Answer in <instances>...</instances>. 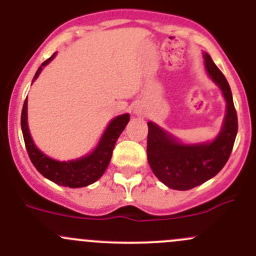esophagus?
I'll return each instance as SVG.
<instances>
[{
  "instance_id": "34e87169",
  "label": "esophagus",
  "mask_w": 256,
  "mask_h": 256,
  "mask_svg": "<svg viewBox=\"0 0 256 256\" xmlns=\"http://www.w3.org/2000/svg\"><path fill=\"white\" fill-rule=\"evenodd\" d=\"M138 114H140V112H138Z\"/></svg>"
}]
</instances>
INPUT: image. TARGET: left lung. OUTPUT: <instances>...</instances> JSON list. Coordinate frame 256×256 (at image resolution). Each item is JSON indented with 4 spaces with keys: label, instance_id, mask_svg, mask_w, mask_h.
I'll list each match as a JSON object with an SVG mask.
<instances>
[{
    "label": "left lung",
    "instance_id": "8db88e82",
    "mask_svg": "<svg viewBox=\"0 0 256 256\" xmlns=\"http://www.w3.org/2000/svg\"><path fill=\"white\" fill-rule=\"evenodd\" d=\"M209 78L220 88L226 102L220 132L210 142L186 144L150 121L147 160L154 176L172 190H187L202 184L220 171L233 150L238 118L230 86L208 53L203 54Z\"/></svg>",
    "mask_w": 256,
    "mask_h": 256
}]
</instances>
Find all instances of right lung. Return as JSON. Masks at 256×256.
I'll return each instance as SVG.
<instances>
[{"label":"right lung","mask_w":256,"mask_h":256,"mask_svg":"<svg viewBox=\"0 0 256 256\" xmlns=\"http://www.w3.org/2000/svg\"><path fill=\"white\" fill-rule=\"evenodd\" d=\"M54 56H56V53L47 60L43 62L42 66L38 68L32 82L38 78L43 66H47L49 62L54 58ZM128 121H130L128 114L116 116L115 118L110 121L104 135L102 136L99 144L92 154H86L82 158L68 162H60L50 158L42 151H40L33 142L27 124V99L24 100V104H23L22 115H20V128H22L23 138H24L28 156H30L33 166L37 168V171L42 176L48 178L56 184L69 188H79L96 182L104 174L105 170L108 168L110 160H112V150L115 147L116 141H118V136L121 135L125 126L128 125Z\"/></svg>","instance_id":"add662e5"}]
</instances>
